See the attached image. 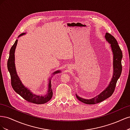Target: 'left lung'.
Listing matches in <instances>:
<instances>
[{
  "label": "left lung",
  "instance_id": "1",
  "mask_svg": "<svg viewBox=\"0 0 130 130\" xmlns=\"http://www.w3.org/2000/svg\"><path fill=\"white\" fill-rule=\"evenodd\" d=\"M105 37L106 40L111 45V48L113 53V72L112 79L109 82L107 87L104 90V91L100 93L99 95L95 97L92 98V99H84V98L78 96L76 94L77 99L84 104L89 105L98 104L111 96L115 91L117 82L121 74V59L123 57V53H122L121 50L118 44L117 40L111 34L106 32Z\"/></svg>",
  "mask_w": 130,
  "mask_h": 130
}]
</instances>
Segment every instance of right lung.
Listing matches in <instances>:
<instances>
[{"instance_id": "1", "label": "right lung", "mask_w": 130, "mask_h": 130, "mask_svg": "<svg viewBox=\"0 0 130 130\" xmlns=\"http://www.w3.org/2000/svg\"><path fill=\"white\" fill-rule=\"evenodd\" d=\"M25 33H22L19 35L18 37H20L23 35H25ZM18 40L15 41L14 44L11 47L10 50L9 57L7 61V69L10 73L11 78V85L14 91L20 95L23 98H24L27 101L30 103H34L36 104H43L48 102L53 96V90L52 89V82H51V78L58 73H61L60 70H57L56 71L52 73V75L49 78L48 82V89L47 93L45 95H37L34 94L32 91L23 84L22 82L19 78L15 66V57L14 53L16 46L17 44Z\"/></svg>"}]
</instances>
